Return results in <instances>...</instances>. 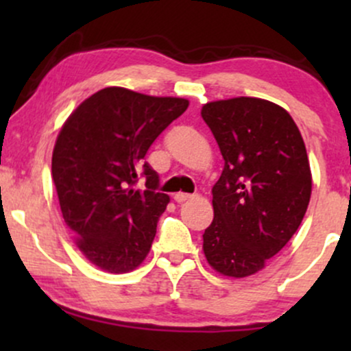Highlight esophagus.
Here are the masks:
<instances>
[{"label":"esophagus","mask_w":351,"mask_h":351,"mask_svg":"<svg viewBox=\"0 0 351 351\" xmlns=\"http://www.w3.org/2000/svg\"><path fill=\"white\" fill-rule=\"evenodd\" d=\"M173 198H175L176 203H184V201L191 199V198H193V195H189V193H183V191H180V193H176V195L173 196Z\"/></svg>","instance_id":"esophagus-1"}]
</instances>
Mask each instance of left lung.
I'll return each mask as SVG.
<instances>
[{
	"mask_svg": "<svg viewBox=\"0 0 351 351\" xmlns=\"http://www.w3.org/2000/svg\"><path fill=\"white\" fill-rule=\"evenodd\" d=\"M201 117L224 158L211 191L215 219L204 229V256L223 276H252L291 241L307 211L305 143L289 112L269 100H217Z\"/></svg>",
	"mask_w": 351,
	"mask_h": 351,
	"instance_id": "1",
	"label": "left lung"
}]
</instances>
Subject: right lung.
<instances>
[{
	"label": "right lung",
	"mask_w": 351,
	"mask_h": 351,
	"mask_svg": "<svg viewBox=\"0 0 351 351\" xmlns=\"http://www.w3.org/2000/svg\"><path fill=\"white\" fill-rule=\"evenodd\" d=\"M188 108L186 99L106 87L72 112L52 152L60 211L80 252L102 271L143 263L170 198L158 193L148 148ZM140 176L145 189L136 190Z\"/></svg>",
	"instance_id": "obj_1"
}]
</instances>
